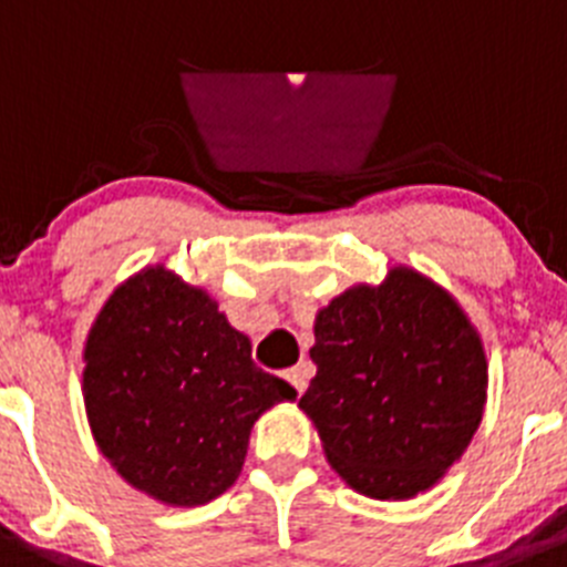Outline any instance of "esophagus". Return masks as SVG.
<instances>
[{"mask_svg":"<svg viewBox=\"0 0 567 567\" xmlns=\"http://www.w3.org/2000/svg\"><path fill=\"white\" fill-rule=\"evenodd\" d=\"M284 378L289 380V385L295 389V394H303V389H307V378H303V372H300V369H289Z\"/></svg>","mask_w":567,"mask_h":567,"instance_id":"obj_1","label":"esophagus"}]
</instances>
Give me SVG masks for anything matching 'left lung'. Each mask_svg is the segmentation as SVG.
<instances>
[{
    "mask_svg": "<svg viewBox=\"0 0 567 567\" xmlns=\"http://www.w3.org/2000/svg\"><path fill=\"white\" fill-rule=\"evenodd\" d=\"M309 358L318 374L298 405L329 465L365 497L429 491L483 420V340L452 295L409 267L320 309Z\"/></svg>",
    "mask_w": 567,
    "mask_h": 567,
    "instance_id": "1",
    "label": "left lung"
}]
</instances>
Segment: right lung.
Listing matches in <instances>:
<instances>
[{
  "mask_svg": "<svg viewBox=\"0 0 567 567\" xmlns=\"http://www.w3.org/2000/svg\"><path fill=\"white\" fill-rule=\"evenodd\" d=\"M99 452L164 505H204L238 480L255 420L295 400L204 289L147 267L115 287L84 343Z\"/></svg>",
  "mask_w": 567,
  "mask_h": 567,
  "instance_id": "obj_1",
  "label": "right lung"
}]
</instances>
